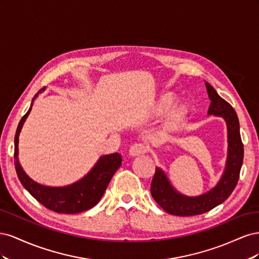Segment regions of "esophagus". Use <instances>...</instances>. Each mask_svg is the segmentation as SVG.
Listing matches in <instances>:
<instances>
[{
    "mask_svg": "<svg viewBox=\"0 0 259 259\" xmlns=\"http://www.w3.org/2000/svg\"><path fill=\"white\" fill-rule=\"evenodd\" d=\"M145 151H146V147H145L144 145L135 144V145H133V146L130 148L128 154H130L131 156H137V155L143 154Z\"/></svg>",
    "mask_w": 259,
    "mask_h": 259,
    "instance_id": "obj_1",
    "label": "esophagus"
}]
</instances>
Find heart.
Wrapping results in <instances>:
<instances>
[{"label": "heart", "instance_id": "heart-1", "mask_svg": "<svg viewBox=\"0 0 259 259\" xmlns=\"http://www.w3.org/2000/svg\"><path fill=\"white\" fill-rule=\"evenodd\" d=\"M173 92H162L159 94L149 107V112L154 116H159L166 112L160 125V134L168 136L174 134L183 126L190 113V109L186 101H177Z\"/></svg>", "mask_w": 259, "mask_h": 259}]
</instances>
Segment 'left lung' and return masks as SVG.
<instances>
[{
	"mask_svg": "<svg viewBox=\"0 0 259 259\" xmlns=\"http://www.w3.org/2000/svg\"><path fill=\"white\" fill-rule=\"evenodd\" d=\"M205 86L210 100L207 114L223 117L227 125L228 150L225 170L218 183L210 190L197 197H188L175 189L165 171L161 167H155V174L151 183V195L155 202L170 215L193 216L206 213L230 197L239 180L244 149L240 135L238 115L231 105L218 95L213 86L207 82H205Z\"/></svg>",
	"mask_w": 259,
	"mask_h": 259,
	"instance_id": "left-lung-1",
	"label": "left lung"
}]
</instances>
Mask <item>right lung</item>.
<instances>
[{
    "label": "right lung",
    "instance_id": "1",
    "mask_svg": "<svg viewBox=\"0 0 259 259\" xmlns=\"http://www.w3.org/2000/svg\"><path fill=\"white\" fill-rule=\"evenodd\" d=\"M44 91L45 89H42L37 94H35L28 112L21 117L18 124L16 135H15V167H16L21 185L45 207L56 211V213H81V211L94 207L100 201L112 176L117 168L121 166L122 156L120 153L101 155L95 163V165L84 177L71 185L64 187L44 186L30 178L26 171L23 170L18 160L19 135L23 123L26 122L31 109H32L34 99L38 96V94Z\"/></svg>",
    "mask_w": 259,
    "mask_h": 259
}]
</instances>
